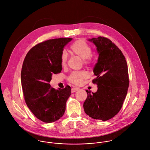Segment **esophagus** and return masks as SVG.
<instances>
[{
	"instance_id": "1",
	"label": "esophagus",
	"mask_w": 150,
	"mask_h": 150,
	"mask_svg": "<svg viewBox=\"0 0 150 150\" xmlns=\"http://www.w3.org/2000/svg\"><path fill=\"white\" fill-rule=\"evenodd\" d=\"M79 89L78 88H72V89H71V92L72 93H74V92H75V91H76L77 90H78Z\"/></svg>"
}]
</instances>
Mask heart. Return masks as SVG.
Returning a JSON list of instances; mask_svg holds the SVG:
<instances>
[{
	"mask_svg": "<svg viewBox=\"0 0 150 150\" xmlns=\"http://www.w3.org/2000/svg\"><path fill=\"white\" fill-rule=\"evenodd\" d=\"M70 52L81 58L85 64H87L88 59L91 54V49L90 46L82 40L75 42L70 47ZM67 61V55L63 52L61 55V64L62 66L65 65ZM88 77V74L85 71L72 72L68 77V81L74 84L79 85L82 81Z\"/></svg>",
	"mask_w": 150,
	"mask_h": 150,
	"instance_id": "1",
	"label": "heart"
}]
</instances>
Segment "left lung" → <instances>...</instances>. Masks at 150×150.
I'll return each instance as SVG.
<instances>
[{
    "label": "left lung",
    "mask_w": 150,
    "mask_h": 150,
    "mask_svg": "<svg viewBox=\"0 0 150 150\" xmlns=\"http://www.w3.org/2000/svg\"><path fill=\"white\" fill-rule=\"evenodd\" d=\"M96 47L98 54L93 72V82L97 91L86 90L83 103L85 113L94 120L105 121L116 115L122 107L129 88L126 61L120 49L110 39L99 36L88 39Z\"/></svg>",
    "instance_id": "left-lung-1"
}]
</instances>
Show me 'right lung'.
I'll return each instance as SVG.
<instances>
[{
	"instance_id": "add662e5",
	"label": "right lung",
	"mask_w": 150,
	"mask_h": 150,
	"mask_svg": "<svg viewBox=\"0 0 150 150\" xmlns=\"http://www.w3.org/2000/svg\"><path fill=\"white\" fill-rule=\"evenodd\" d=\"M72 38L46 40L32 47L24 61L21 85L25 103L39 120L51 123L61 118L71 91V87L54 89L50 85L53 74L62 70L61 55Z\"/></svg>"
}]
</instances>
